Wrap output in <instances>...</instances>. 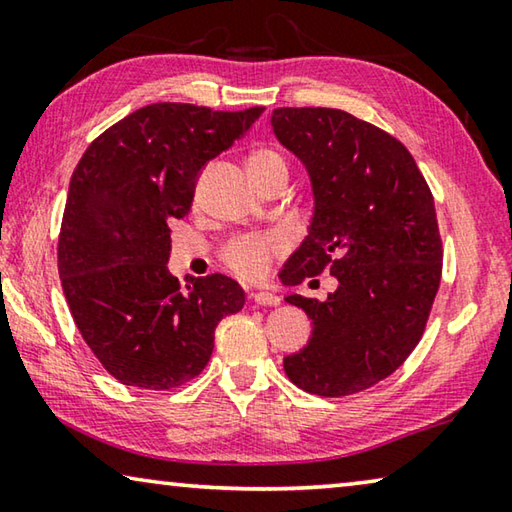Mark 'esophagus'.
I'll return each mask as SVG.
<instances>
[{"label": "esophagus", "mask_w": 512, "mask_h": 512, "mask_svg": "<svg viewBox=\"0 0 512 512\" xmlns=\"http://www.w3.org/2000/svg\"><path fill=\"white\" fill-rule=\"evenodd\" d=\"M250 298H253L257 307H277V305H280V298H277L275 293H268V291H255Z\"/></svg>", "instance_id": "obj_1"}]
</instances>
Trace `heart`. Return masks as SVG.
I'll use <instances>...</instances> for the list:
<instances>
[{
	"label": "heart",
	"mask_w": 512,
	"mask_h": 512,
	"mask_svg": "<svg viewBox=\"0 0 512 512\" xmlns=\"http://www.w3.org/2000/svg\"><path fill=\"white\" fill-rule=\"evenodd\" d=\"M248 169L259 185L266 183L275 173H287V162L282 153L268 146H259L248 155ZM284 250V241L280 235H241L230 239L223 246V262L232 273H237L244 280H259L268 273L275 255Z\"/></svg>",
	"instance_id": "obj_1"
}]
</instances>
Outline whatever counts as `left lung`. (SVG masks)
I'll use <instances>...</instances> for the list:
<instances>
[{"instance_id": "8db88e82", "label": "left lung", "mask_w": 512, "mask_h": 512, "mask_svg": "<svg viewBox=\"0 0 512 512\" xmlns=\"http://www.w3.org/2000/svg\"><path fill=\"white\" fill-rule=\"evenodd\" d=\"M273 131L309 169L316 210L282 271L287 284L332 273L325 302L289 296L314 332L284 359L302 391L345 397L402 366L420 343L443 275L433 194L409 149L336 108H277Z\"/></svg>"}]
</instances>
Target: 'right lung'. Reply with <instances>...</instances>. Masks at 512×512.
Wrapping results in <instances>:
<instances>
[{
	"label": "right lung",
	"mask_w": 512,
	"mask_h": 512,
	"mask_svg": "<svg viewBox=\"0 0 512 512\" xmlns=\"http://www.w3.org/2000/svg\"><path fill=\"white\" fill-rule=\"evenodd\" d=\"M264 106L225 112L151 103L94 140L69 180L58 273L83 341L124 386L171 391L201 375L244 289L221 273L180 289L167 271L169 223L194 201L207 160L253 128Z\"/></svg>",
	"instance_id": "1"
}]
</instances>
